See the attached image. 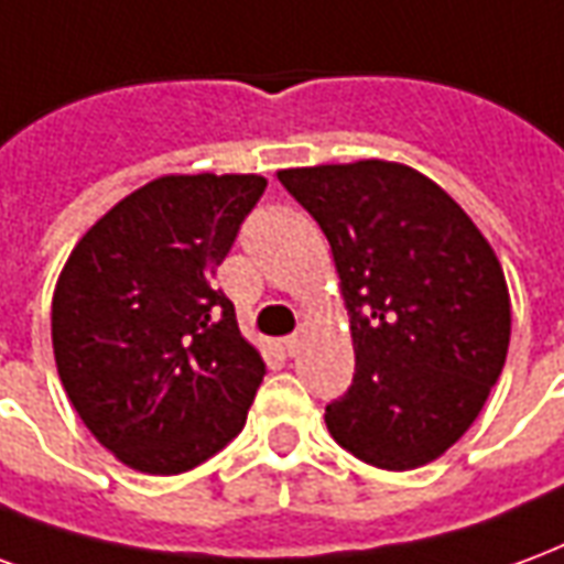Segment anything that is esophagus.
I'll use <instances>...</instances> for the list:
<instances>
[{"instance_id": "34e87169", "label": "esophagus", "mask_w": 564, "mask_h": 564, "mask_svg": "<svg viewBox=\"0 0 564 564\" xmlns=\"http://www.w3.org/2000/svg\"><path fill=\"white\" fill-rule=\"evenodd\" d=\"M282 348H285V355L288 357H297L300 355V348H303V336H288V339H282Z\"/></svg>"}]
</instances>
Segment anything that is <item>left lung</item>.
<instances>
[{
  "instance_id": "left-lung-1",
  "label": "left lung",
  "mask_w": 564,
  "mask_h": 564,
  "mask_svg": "<svg viewBox=\"0 0 564 564\" xmlns=\"http://www.w3.org/2000/svg\"><path fill=\"white\" fill-rule=\"evenodd\" d=\"M330 242L351 315L355 381L327 430L369 466L433 463L475 423L511 343L490 242L445 188L397 162L279 171Z\"/></svg>"
}]
</instances>
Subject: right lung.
I'll return each instance as SVG.
<instances>
[{
  "label": "right lung",
  "instance_id": "right-lung-1",
  "mask_svg": "<svg viewBox=\"0 0 564 564\" xmlns=\"http://www.w3.org/2000/svg\"><path fill=\"white\" fill-rule=\"evenodd\" d=\"M264 188L258 174L159 176L68 254L53 291L56 369L126 466L180 475L242 430L264 360L213 279Z\"/></svg>",
  "mask_w": 564,
  "mask_h": 564
}]
</instances>
